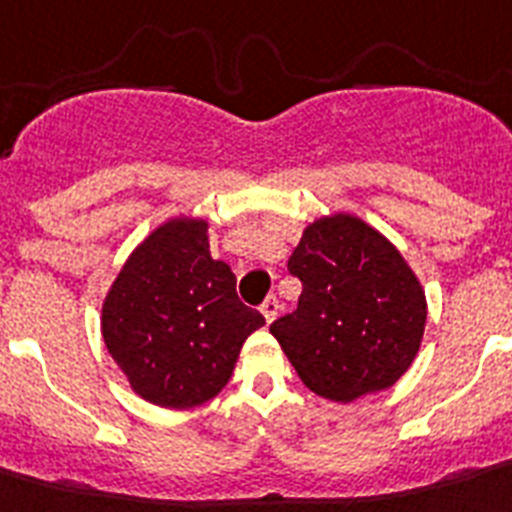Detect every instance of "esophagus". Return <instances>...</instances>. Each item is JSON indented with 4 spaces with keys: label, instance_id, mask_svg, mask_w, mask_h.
<instances>
[{
    "label": "esophagus",
    "instance_id": "34e87169",
    "mask_svg": "<svg viewBox=\"0 0 512 512\" xmlns=\"http://www.w3.org/2000/svg\"><path fill=\"white\" fill-rule=\"evenodd\" d=\"M260 311H262V317H265V322H273L275 317H278V311H281V304H278V299H275V296H268V299H265V304L260 306Z\"/></svg>",
    "mask_w": 512,
    "mask_h": 512
}]
</instances>
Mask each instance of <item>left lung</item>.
<instances>
[{
	"mask_svg": "<svg viewBox=\"0 0 512 512\" xmlns=\"http://www.w3.org/2000/svg\"><path fill=\"white\" fill-rule=\"evenodd\" d=\"M288 270L304 291L270 332L299 379L342 404L397 384L428 322V299L402 252L355 213H330L306 226Z\"/></svg>",
	"mask_w": 512,
	"mask_h": 512,
	"instance_id": "1",
	"label": "left lung"
}]
</instances>
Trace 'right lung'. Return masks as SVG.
I'll use <instances>...</instances> for the list:
<instances>
[{"label":"right lung","mask_w":512,"mask_h":512,"mask_svg":"<svg viewBox=\"0 0 512 512\" xmlns=\"http://www.w3.org/2000/svg\"><path fill=\"white\" fill-rule=\"evenodd\" d=\"M265 319L237 299V278L208 250V221L175 216L151 231L105 293L100 330L131 389L193 410L229 384L244 340Z\"/></svg>","instance_id":"1"}]
</instances>
